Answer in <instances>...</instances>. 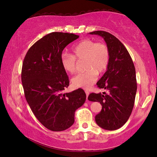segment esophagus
<instances>
[{"label":"esophagus","instance_id":"obj_1","mask_svg":"<svg viewBox=\"0 0 157 157\" xmlns=\"http://www.w3.org/2000/svg\"><path fill=\"white\" fill-rule=\"evenodd\" d=\"M85 94H86V96H87V98H88V96H89V94H90V92H89V91H87V90H85Z\"/></svg>","mask_w":157,"mask_h":157}]
</instances>
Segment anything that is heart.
I'll use <instances>...</instances> for the list:
<instances>
[{
    "mask_svg": "<svg viewBox=\"0 0 157 157\" xmlns=\"http://www.w3.org/2000/svg\"><path fill=\"white\" fill-rule=\"evenodd\" d=\"M85 60L84 68L86 70L74 76L72 83L76 87L90 89L95 83L99 73L107 69L110 61V52L104 43L96 42L91 40H84L72 48V55L63 54L61 63L64 70L74 74L76 70V61Z\"/></svg>",
    "mask_w": 157,
    "mask_h": 157,
    "instance_id": "heart-1",
    "label": "heart"
}]
</instances>
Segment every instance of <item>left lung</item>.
Here are the masks:
<instances>
[{
	"label": "left lung",
	"instance_id": "left-lung-1",
	"mask_svg": "<svg viewBox=\"0 0 157 157\" xmlns=\"http://www.w3.org/2000/svg\"><path fill=\"white\" fill-rule=\"evenodd\" d=\"M102 37L110 52L109 66L97 86L108 91V94L91 93L88 100L100 102L102 110L95 117L96 122L102 128L114 131L127 122L134 106L137 92V80L133 62L120 41L108 32L90 33Z\"/></svg>",
	"mask_w": 157,
	"mask_h": 157
}]
</instances>
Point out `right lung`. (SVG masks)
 Listing matches in <instances>:
<instances>
[{
    "label": "right lung",
    "instance_id": "right-lung-1",
    "mask_svg": "<svg viewBox=\"0 0 157 157\" xmlns=\"http://www.w3.org/2000/svg\"><path fill=\"white\" fill-rule=\"evenodd\" d=\"M78 35L52 32L41 38L29 50L22 67V83L26 101L42 125L62 131L75 122L76 109L84 104L86 94L79 88L63 94L69 78L61 63L63 49Z\"/></svg>",
    "mask_w": 157,
    "mask_h": 157
}]
</instances>
